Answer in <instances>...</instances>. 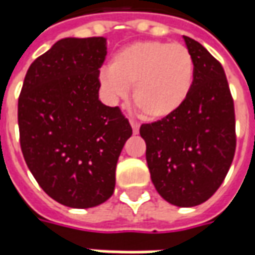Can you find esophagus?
<instances>
[{
  "label": "esophagus",
  "instance_id": "34e87169",
  "mask_svg": "<svg viewBox=\"0 0 255 255\" xmlns=\"http://www.w3.org/2000/svg\"><path fill=\"white\" fill-rule=\"evenodd\" d=\"M130 126H132L133 133H134V134H137V133H139V128H140L139 122H136V121H130Z\"/></svg>",
  "mask_w": 255,
  "mask_h": 255
}]
</instances>
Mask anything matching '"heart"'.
<instances>
[{
	"instance_id": "obj_1",
	"label": "heart",
	"mask_w": 255,
	"mask_h": 255,
	"mask_svg": "<svg viewBox=\"0 0 255 255\" xmlns=\"http://www.w3.org/2000/svg\"><path fill=\"white\" fill-rule=\"evenodd\" d=\"M194 62L181 44L142 41L113 55L101 72V86L111 101L125 98L132 86V101L144 119L162 121L177 112L190 96Z\"/></svg>"
}]
</instances>
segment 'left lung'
I'll use <instances>...</instances> for the list:
<instances>
[{"mask_svg":"<svg viewBox=\"0 0 255 255\" xmlns=\"http://www.w3.org/2000/svg\"><path fill=\"white\" fill-rule=\"evenodd\" d=\"M194 62V84L174 115L140 126L153 184L177 207L199 206L217 191L236 152L234 102L221 64L183 36Z\"/></svg>","mask_w":255,"mask_h":255,"instance_id":"obj_1","label":"left lung"}]
</instances>
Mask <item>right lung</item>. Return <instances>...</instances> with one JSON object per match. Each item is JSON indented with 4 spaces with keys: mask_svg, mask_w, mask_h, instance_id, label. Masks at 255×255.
Listing matches in <instances>:
<instances>
[{
    "mask_svg": "<svg viewBox=\"0 0 255 255\" xmlns=\"http://www.w3.org/2000/svg\"><path fill=\"white\" fill-rule=\"evenodd\" d=\"M106 38H64L38 56L18 99L19 143L28 169L55 201L89 209L115 190V171L132 128L99 101Z\"/></svg>",
    "mask_w": 255,
    "mask_h": 255,
    "instance_id": "obj_1",
    "label": "right lung"
}]
</instances>
